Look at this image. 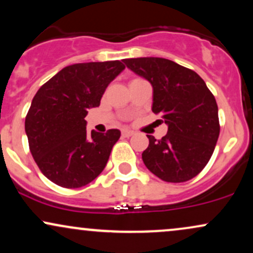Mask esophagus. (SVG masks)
<instances>
[{"instance_id":"34e87169","label":"esophagus","mask_w":253,"mask_h":253,"mask_svg":"<svg viewBox=\"0 0 253 253\" xmlns=\"http://www.w3.org/2000/svg\"><path fill=\"white\" fill-rule=\"evenodd\" d=\"M121 134H123L124 138H128V136H132L134 134V132L130 129H123V132H121Z\"/></svg>"}]
</instances>
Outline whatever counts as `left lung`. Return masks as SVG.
Listing matches in <instances>:
<instances>
[{"label":"left lung","instance_id":"left-lung-1","mask_svg":"<svg viewBox=\"0 0 253 253\" xmlns=\"http://www.w3.org/2000/svg\"><path fill=\"white\" fill-rule=\"evenodd\" d=\"M124 63L151 83L152 112L168 125L167 135L159 140L147 135L144 164L163 181H189L210 162L219 138L215 97L195 71L172 60L144 57Z\"/></svg>","mask_w":253,"mask_h":253}]
</instances>
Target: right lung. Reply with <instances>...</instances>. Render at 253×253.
<instances>
[{
    "label": "right lung",
    "mask_w": 253,
    "mask_h": 253,
    "mask_svg": "<svg viewBox=\"0 0 253 253\" xmlns=\"http://www.w3.org/2000/svg\"><path fill=\"white\" fill-rule=\"evenodd\" d=\"M124 70L119 60L72 64L37 91L25 130L32 156L50 181L63 188H81L106 168L121 132H86L85 117L100 106L107 86Z\"/></svg>",
    "instance_id": "right-lung-1"
}]
</instances>
